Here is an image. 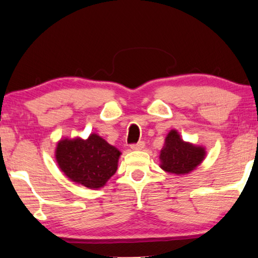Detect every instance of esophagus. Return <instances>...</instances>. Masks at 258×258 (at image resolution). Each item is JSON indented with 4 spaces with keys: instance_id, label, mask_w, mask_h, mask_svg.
<instances>
[{
    "instance_id": "34e87169",
    "label": "esophagus",
    "mask_w": 258,
    "mask_h": 258,
    "mask_svg": "<svg viewBox=\"0 0 258 258\" xmlns=\"http://www.w3.org/2000/svg\"><path fill=\"white\" fill-rule=\"evenodd\" d=\"M145 147V143L144 142H139L138 144H133L131 145V149H132L133 151H142Z\"/></svg>"
}]
</instances>
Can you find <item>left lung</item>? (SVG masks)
I'll use <instances>...</instances> for the list:
<instances>
[{
    "label": "left lung",
    "mask_w": 258,
    "mask_h": 258,
    "mask_svg": "<svg viewBox=\"0 0 258 258\" xmlns=\"http://www.w3.org/2000/svg\"><path fill=\"white\" fill-rule=\"evenodd\" d=\"M205 156L204 146L185 142L176 130H171L160 153V167L169 174L180 176L194 171Z\"/></svg>",
    "instance_id": "left-lung-1"
}]
</instances>
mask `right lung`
Here are the masks:
<instances>
[{"mask_svg":"<svg viewBox=\"0 0 258 258\" xmlns=\"http://www.w3.org/2000/svg\"><path fill=\"white\" fill-rule=\"evenodd\" d=\"M122 153L95 133L86 140L61 139L55 147L59 169L73 183L98 189L116 173Z\"/></svg>","mask_w":258,"mask_h":258,"instance_id":"right-lung-1","label":"right lung"}]
</instances>
